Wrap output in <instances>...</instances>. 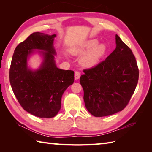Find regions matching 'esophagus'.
Returning a JSON list of instances; mask_svg holds the SVG:
<instances>
[{
    "mask_svg": "<svg viewBox=\"0 0 152 152\" xmlns=\"http://www.w3.org/2000/svg\"><path fill=\"white\" fill-rule=\"evenodd\" d=\"M80 78V73L78 72V71H75L74 72V78L76 80H78Z\"/></svg>",
    "mask_w": 152,
    "mask_h": 152,
    "instance_id": "obj_1",
    "label": "esophagus"
}]
</instances>
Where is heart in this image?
Wrapping results in <instances>:
<instances>
[{
    "mask_svg": "<svg viewBox=\"0 0 152 152\" xmlns=\"http://www.w3.org/2000/svg\"><path fill=\"white\" fill-rule=\"evenodd\" d=\"M98 41L95 39L86 42L80 48L74 49L72 53L75 55H81L86 52L80 59V64L84 67H93L96 65L106 51L104 44H98Z\"/></svg>",
    "mask_w": 152,
    "mask_h": 152,
    "instance_id": "obj_1",
    "label": "heart"
}]
</instances>
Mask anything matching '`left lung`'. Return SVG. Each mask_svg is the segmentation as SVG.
Instances as JSON below:
<instances>
[{"instance_id": "left-lung-1", "label": "left lung", "mask_w": 152, "mask_h": 152, "mask_svg": "<svg viewBox=\"0 0 152 152\" xmlns=\"http://www.w3.org/2000/svg\"><path fill=\"white\" fill-rule=\"evenodd\" d=\"M115 43L105 60L83 70L80 77L86 107L95 117L123 110L138 83L139 70L133 51L117 34Z\"/></svg>"}]
</instances>
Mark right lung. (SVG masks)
<instances>
[{
    "mask_svg": "<svg viewBox=\"0 0 152 152\" xmlns=\"http://www.w3.org/2000/svg\"><path fill=\"white\" fill-rule=\"evenodd\" d=\"M56 34L35 32L15 48L10 68V82L21 107L38 118L56 116L61 106V97L74 80V72L58 69L55 63L53 43ZM40 49L44 61L35 71L28 69L27 56L32 49Z\"/></svg>",
    "mask_w": 152,
    "mask_h": 152,
    "instance_id": "add662e5",
    "label": "right lung"
}]
</instances>
